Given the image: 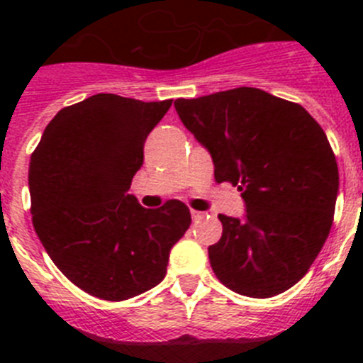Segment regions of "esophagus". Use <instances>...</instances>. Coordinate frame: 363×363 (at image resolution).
<instances>
[{"mask_svg":"<svg viewBox=\"0 0 363 363\" xmlns=\"http://www.w3.org/2000/svg\"><path fill=\"white\" fill-rule=\"evenodd\" d=\"M191 216H192V220L198 221L205 216V213H200V211H191Z\"/></svg>","mask_w":363,"mask_h":363,"instance_id":"34e87169","label":"esophagus"}]
</instances>
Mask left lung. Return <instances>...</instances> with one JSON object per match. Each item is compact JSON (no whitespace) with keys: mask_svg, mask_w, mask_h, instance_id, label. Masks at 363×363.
<instances>
[{"mask_svg":"<svg viewBox=\"0 0 363 363\" xmlns=\"http://www.w3.org/2000/svg\"><path fill=\"white\" fill-rule=\"evenodd\" d=\"M211 152L218 184L242 191L245 216L220 214L209 247L214 274L234 293L271 298L306 277L335 216L338 165L325 133L301 105L252 86L174 101Z\"/></svg>","mask_w":363,"mask_h":363,"instance_id":"8db88e82","label":"left lung"}]
</instances>
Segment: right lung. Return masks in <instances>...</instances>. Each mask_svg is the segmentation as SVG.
Masks as SVG:
<instances>
[{
    "instance_id": "obj_1",
    "label": "right lung",
    "mask_w": 363,
    "mask_h": 363,
    "mask_svg": "<svg viewBox=\"0 0 363 363\" xmlns=\"http://www.w3.org/2000/svg\"><path fill=\"white\" fill-rule=\"evenodd\" d=\"M172 99L96 94L62 108L30 156L32 223L56 267L96 298L121 301L165 278L191 225L187 205L145 209L129 194L143 145Z\"/></svg>"
}]
</instances>
